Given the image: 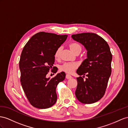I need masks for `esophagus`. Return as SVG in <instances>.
<instances>
[{
    "label": "esophagus",
    "instance_id": "obj_1",
    "mask_svg": "<svg viewBox=\"0 0 128 128\" xmlns=\"http://www.w3.org/2000/svg\"><path fill=\"white\" fill-rule=\"evenodd\" d=\"M72 78V76H70V74H66V79L68 80V79H70V78Z\"/></svg>",
    "mask_w": 128,
    "mask_h": 128
}]
</instances>
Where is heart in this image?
I'll return each mask as SVG.
<instances>
[{"label":"heart","mask_w":128,"mask_h":128,"mask_svg":"<svg viewBox=\"0 0 128 128\" xmlns=\"http://www.w3.org/2000/svg\"><path fill=\"white\" fill-rule=\"evenodd\" d=\"M69 48L70 50L75 54L80 53L82 51V48L81 45L77 42H71L69 44ZM61 51V48H58L55 51L54 57L58 59L60 57V54ZM78 67V64L76 63H64L60 67V70L62 71L71 74L73 73L74 71Z\"/></svg>","instance_id":"heart-1"}]
</instances>
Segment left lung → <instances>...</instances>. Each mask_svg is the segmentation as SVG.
Segmentation results:
<instances>
[{"mask_svg":"<svg viewBox=\"0 0 128 128\" xmlns=\"http://www.w3.org/2000/svg\"><path fill=\"white\" fill-rule=\"evenodd\" d=\"M74 40L82 44L87 51V58L76 71L77 86L75 95L80 102L92 104L103 97L111 72L112 54L109 45L94 33L72 34ZM86 74V80L83 77Z\"/></svg>","mask_w":128,"mask_h":128,"instance_id":"left-lung-1","label":"left lung"}]
</instances>
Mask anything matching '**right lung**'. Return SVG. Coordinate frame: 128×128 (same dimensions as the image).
<instances>
[{"label": "right lung", "instance_id": "obj_1", "mask_svg": "<svg viewBox=\"0 0 128 128\" xmlns=\"http://www.w3.org/2000/svg\"><path fill=\"white\" fill-rule=\"evenodd\" d=\"M67 37L68 35L38 32L23 48L19 60L20 82L28 101L35 108L47 109L56 102V89L64 80L65 74L62 72L52 78H47L46 74L54 66L56 50Z\"/></svg>", "mask_w": 128, "mask_h": 128}]
</instances>
